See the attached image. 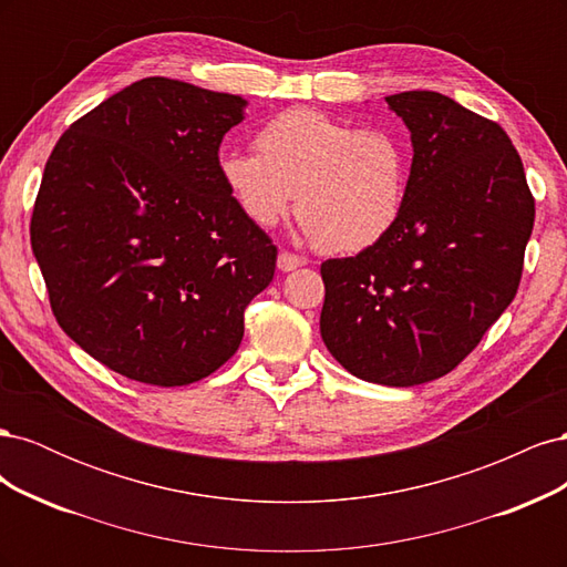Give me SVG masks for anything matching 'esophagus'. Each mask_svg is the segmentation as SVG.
I'll return each mask as SVG.
<instances>
[{"label":"esophagus","mask_w":567,"mask_h":567,"mask_svg":"<svg viewBox=\"0 0 567 567\" xmlns=\"http://www.w3.org/2000/svg\"><path fill=\"white\" fill-rule=\"evenodd\" d=\"M277 265H279V269H281V271H293V269H298V267L302 265V260H300V257H298L296 252H288V250H284V252H279V260H277Z\"/></svg>","instance_id":"esophagus-1"}]
</instances>
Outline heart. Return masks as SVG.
Masks as SVG:
<instances>
[{"label":"heart","instance_id":"1","mask_svg":"<svg viewBox=\"0 0 567 567\" xmlns=\"http://www.w3.org/2000/svg\"><path fill=\"white\" fill-rule=\"evenodd\" d=\"M255 151H227L217 163L231 200L255 227L277 225L293 192L302 231L323 252H364L398 227L411 158L392 130L288 109L257 130Z\"/></svg>","mask_w":567,"mask_h":567}]
</instances>
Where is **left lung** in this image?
Segmentation results:
<instances>
[{"label":"left lung","mask_w":567,"mask_h":567,"mask_svg":"<svg viewBox=\"0 0 567 567\" xmlns=\"http://www.w3.org/2000/svg\"><path fill=\"white\" fill-rule=\"evenodd\" d=\"M414 144L392 234L321 265V338L352 375L409 388L456 369L516 298L535 225L508 134L437 92L385 96Z\"/></svg>","instance_id":"obj_1"}]
</instances>
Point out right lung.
I'll return each mask as SVG.
<instances>
[{
    "mask_svg": "<svg viewBox=\"0 0 567 567\" xmlns=\"http://www.w3.org/2000/svg\"><path fill=\"white\" fill-rule=\"evenodd\" d=\"M246 101L144 78L68 127L44 165L30 244L61 329L132 381L196 383L238 350L277 246L219 177Z\"/></svg>",
    "mask_w": 567,
    "mask_h": 567,
    "instance_id": "right-lung-1",
    "label": "right lung"
}]
</instances>
